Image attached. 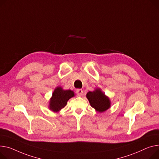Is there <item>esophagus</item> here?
Returning a JSON list of instances; mask_svg holds the SVG:
<instances>
[{"mask_svg":"<svg viewBox=\"0 0 159 159\" xmlns=\"http://www.w3.org/2000/svg\"><path fill=\"white\" fill-rule=\"evenodd\" d=\"M76 93H77L78 96H79V97H80V96H82V93H83V90L81 89H77Z\"/></svg>","mask_w":159,"mask_h":159,"instance_id":"esophagus-1","label":"esophagus"}]
</instances>
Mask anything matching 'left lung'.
<instances>
[{
    "mask_svg": "<svg viewBox=\"0 0 159 159\" xmlns=\"http://www.w3.org/2000/svg\"><path fill=\"white\" fill-rule=\"evenodd\" d=\"M86 97L91 107L100 112L105 111L111 106L109 98L105 96L100 89H97L92 92H88Z\"/></svg>",
    "mask_w": 159,
    "mask_h": 159,
    "instance_id": "left-lung-1",
    "label": "left lung"
}]
</instances>
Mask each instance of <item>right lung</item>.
Wrapping results in <instances>:
<instances>
[{
  "label": "right lung",
  "mask_w": 159,
  "mask_h": 159,
  "mask_svg": "<svg viewBox=\"0 0 159 159\" xmlns=\"http://www.w3.org/2000/svg\"><path fill=\"white\" fill-rule=\"evenodd\" d=\"M74 96V93L71 90H63L61 88H57L52 94L50 101V109L54 112H58L64 108L68 100Z\"/></svg>",
  "instance_id": "add662e5"
}]
</instances>
